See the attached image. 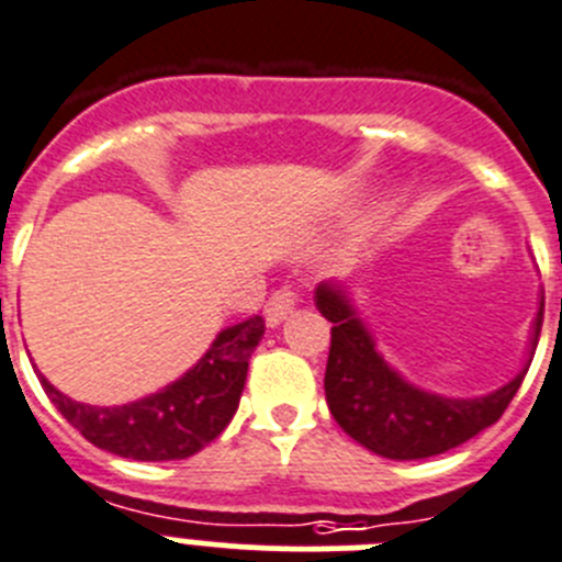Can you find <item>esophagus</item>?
Here are the masks:
<instances>
[{
  "label": "esophagus",
  "mask_w": 562,
  "mask_h": 562,
  "mask_svg": "<svg viewBox=\"0 0 562 562\" xmlns=\"http://www.w3.org/2000/svg\"><path fill=\"white\" fill-rule=\"evenodd\" d=\"M293 305H296V293L291 288H280V291L271 293L269 302H266V322H269V327H277L280 322H285L293 313Z\"/></svg>",
  "instance_id": "1"
}]
</instances>
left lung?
<instances>
[{
    "label": "left lung",
    "instance_id": "left-lung-1",
    "mask_svg": "<svg viewBox=\"0 0 562 562\" xmlns=\"http://www.w3.org/2000/svg\"><path fill=\"white\" fill-rule=\"evenodd\" d=\"M316 307L330 327L325 394L333 419L356 442L386 459H428L468 442L498 423L520 389L527 367L484 397H442L403 381L369 336L347 291L338 282L316 288ZM543 305L532 330L538 347Z\"/></svg>",
    "mask_w": 562,
    "mask_h": 562
}]
</instances>
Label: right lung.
Listing matches in <instances>:
<instances>
[{"label":"right lung","instance_id":"add662e5","mask_svg":"<svg viewBox=\"0 0 562 562\" xmlns=\"http://www.w3.org/2000/svg\"><path fill=\"white\" fill-rule=\"evenodd\" d=\"M262 333V316L226 327L179 381L125 406H89L60 394L44 375L38 381L69 426L103 451L139 462L187 459L210 445L235 417L249 358Z\"/></svg>","mask_w":562,"mask_h":562}]
</instances>
